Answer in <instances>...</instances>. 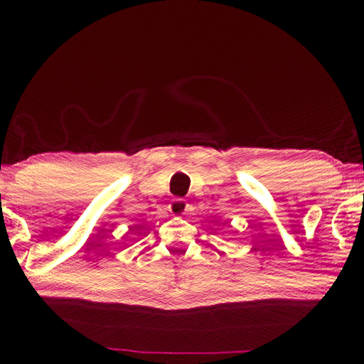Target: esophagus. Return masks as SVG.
I'll return each instance as SVG.
<instances>
[{
  "label": "esophagus",
  "instance_id": "obj_1",
  "mask_svg": "<svg viewBox=\"0 0 364 364\" xmlns=\"http://www.w3.org/2000/svg\"><path fill=\"white\" fill-rule=\"evenodd\" d=\"M188 206L189 205L184 198H173L172 203L168 205V211L175 215H180L188 211Z\"/></svg>",
  "mask_w": 364,
  "mask_h": 364
}]
</instances>
